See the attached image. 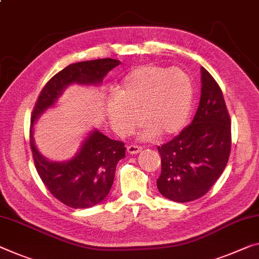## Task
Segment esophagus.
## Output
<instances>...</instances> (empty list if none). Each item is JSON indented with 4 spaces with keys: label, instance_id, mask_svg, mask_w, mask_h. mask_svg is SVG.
<instances>
[{
    "label": "esophagus",
    "instance_id": "34e87169",
    "mask_svg": "<svg viewBox=\"0 0 259 259\" xmlns=\"http://www.w3.org/2000/svg\"><path fill=\"white\" fill-rule=\"evenodd\" d=\"M142 150V147L140 146H137V145H131L127 147V152L128 154H133V155H137L139 154Z\"/></svg>",
    "mask_w": 259,
    "mask_h": 259
}]
</instances>
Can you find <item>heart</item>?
Returning a JSON list of instances; mask_svg holds the SVG:
<instances>
[{
    "label": "heart",
    "mask_w": 259,
    "mask_h": 259,
    "mask_svg": "<svg viewBox=\"0 0 259 259\" xmlns=\"http://www.w3.org/2000/svg\"><path fill=\"white\" fill-rule=\"evenodd\" d=\"M193 103V84L180 68L156 65L135 67L122 78L117 96L107 101V116L116 132L125 137L141 121L140 137L152 140L180 132L188 120Z\"/></svg>",
    "instance_id": "heart-1"
}]
</instances>
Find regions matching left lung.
<instances>
[{"label": "left lung", "mask_w": 259, "mask_h": 259, "mask_svg": "<svg viewBox=\"0 0 259 259\" xmlns=\"http://www.w3.org/2000/svg\"><path fill=\"white\" fill-rule=\"evenodd\" d=\"M201 96L191 124L157 150L162 169L157 189L163 197L188 202L205 196L228 162L232 126L220 87L201 67Z\"/></svg>", "instance_id": "8db88e82"}]
</instances>
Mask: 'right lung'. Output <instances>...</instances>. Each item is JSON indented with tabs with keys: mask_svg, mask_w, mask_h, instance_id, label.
<instances>
[{
	"mask_svg": "<svg viewBox=\"0 0 259 259\" xmlns=\"http://www.w3.org/2000/svg\"><path fill=\"white\" fill-rule=\"evenodd\" d=\"M120 65L116 59L71 63L54 75L44 87L31 117L30 146L39 176L53 196L71 208H88L102 202L112 188L117 163L125 157L124 142L112 140L93 130L78 152L68 161H51L35 146L34 122L54 106L70 84L99 85L111 69Z\"/></svg>",
	"mask_w": 259,
	"mask_h": 259,
	"instance_id": "1",
	"label": "right lung"
}]
</instances>
